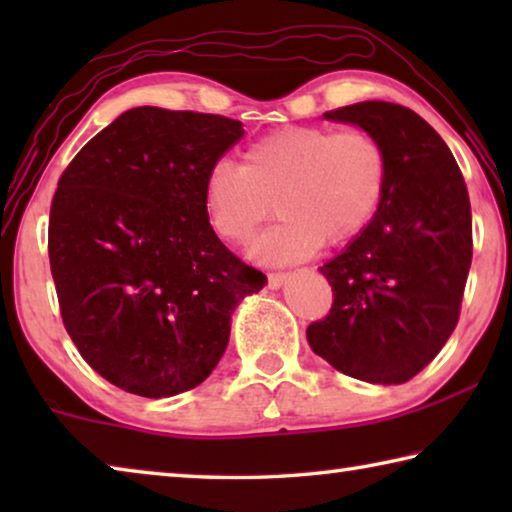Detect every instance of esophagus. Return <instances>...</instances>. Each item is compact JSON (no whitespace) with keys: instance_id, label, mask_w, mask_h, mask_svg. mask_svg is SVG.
<instances>
[{"instance_id":"1","label":"esophagus","mask_w":512,"mask_h":512,"mask_svg":"<svg viewBox=\"0 0 512 512\" xmlns=\"http://www.w3.org/2000/svg\"><path fill=\"white\" fill-rule=\"evenodd\" d=\"M289 280V273H284V271H275V273H268V287L271 289H277V287H282L284 282Z\"/></svg>"}]
</instances>
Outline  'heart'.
Segmentation results:
<instances>
[{
  "label": "heart",
  "instance_id": "heart-1",
  "mask_svg": "<svg viewBox=\"0 0 512 512\" xmlns=\"http://www.w3.org/2000/svg\"><path fill=\"white\" fill-rule=\"evenodd\" d=\"M386 185L388 153L375 133L287 126L248 144L241 164L216 160L205 173L203 205L212 230L232 246H246L277 210L282 221L255 241L253 257L291 264L316 255L323 241L359 237Z\"/></svg>",
  "mask_w": 512,
  "mask_h": 512
}]
</instances>
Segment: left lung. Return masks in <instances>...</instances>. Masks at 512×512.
I'll return each instance as SVG.
<instances>
[{"label":"left lung","mask_w":512,"mask_h":512,"mask_svg":"<svg viewBox=\"0 0 512 512\" xmlns=\"http://www.w3.org/2000/svg\"><path fill=\"white\" fill-rule=\"evenodd\" d=\"M375 133L388 185L375 219L320 273L332 309L307 341L336 370L404 384L443 350L461 316L472 264L470 196L452 151L413 110L361 101L325 112Z\"/></svg>","instance_id":"obj_1"}]
</instances>
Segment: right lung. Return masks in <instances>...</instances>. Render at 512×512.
<instances>
[{
    "label": "right lung",
    "mask_w": 512,
    "mask_h": 512,
    "mask_svg": "<svg viewBox=\"0 0 512 512\" xmlns=\"http://www.w3.org/2000/svg\"><path fill=\"white\" fill-rule=\"evenodd\" d=\"M241 121L142 106L76 153L49 212V264L76 350L110 384L171 397L201 384L230 339L237 302L262 271L216 237L205 173Z\"/></svg>",
    "instance_id": "right-lung-1"
}]
</instances>
